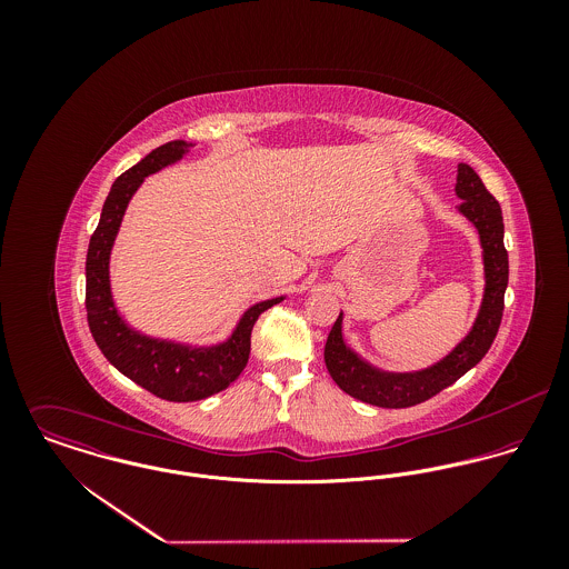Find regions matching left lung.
Listing matches in <instances>:
<instances>
[{
    "instance_id": "1",
    "label": "left lung",
    "mask_w": 569,
    "mask_h": 569,
    "mask_svg": "<svg viewBox=\"0 0 569 569\" xmlns=\"http://www.w3.org/2000/svg\"><path fill=\"white\" fill-rule=\"evenodd\" d=\"M456 194L460 212L478 228L485 253V300L471 332L438 363L418 372H383L352 352L341 335V313L326 339L325 361L332 381L352 399L377 407H411L453 386L482 361L503 316L508 287V251L503 247V219L497 199L469 163H458Z\"/></svg>"
}]
</instances>
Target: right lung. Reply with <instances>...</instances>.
Returning <instances> with one entry per match:
<instances>
[{"instance_id":"obj_1","label":"right lung","mask_w":569,"mask_h":569,"mask_svg":"<svg viewBox=\"0 0 569 569\" xmlns=\"http://www.w3.org/2000/svg\"><path fill=\"white\" fill-rule=\"evenodd\" d=\"M190 147L192 144L183 140L166 142L113 181L109 197L104 199L98 228L89 239L84 262V307L93 341L107 361L124 377L163 401L174 403L201 401L234 383L247 366L251 328L258 316L284 300L273 298L253 305L244 311L232 337L212 348H190L174 341L153 339L129 328L120 318L111 298L109 256L124 210L144 177L181 160Z\"/></svg>"}]
</instances>
